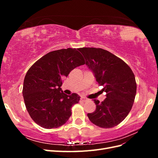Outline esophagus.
Returning <instances> with one entry per match:
<instances>
[{"instance_id": "esophagus-1", "label": "esophagus", "mask_w": 158, "mask_h": 158, "mask_svg": "<svg viewBox=\"0 0 158 158\" xmlns=\"http://www.w3.org/2000/svg\"><path fill=\"white\" fill-rule=\"evenodd\" d=\"M88 99L87 98H84V97H82L80 98V101L81 102H86V101H88Z\"/></svg>"}]
</instances>
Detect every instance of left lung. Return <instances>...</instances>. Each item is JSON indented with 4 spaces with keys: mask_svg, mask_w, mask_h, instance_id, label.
Listing matches in <instances>:
<instances>
[{
    "mask_svg": "<svg viewBox=\"0 0 158 158\" xmlns=\"http://www.w3.org/2000/svg\"><path fill=\"white\" fill-rule=\"evenodd\" d=\"M78 50L98 84L103 86L102 92H106L103 102L94 99L96 109L88 113L89 121L105 128L118 125L128 115L135 102V74L127 63L108 51L94 47H83Z\"/></svg>",
    "mask_w": 158,
    "mask_h": 158,
    "instance_id": "left-lung-1",
    "label": "left lung"
}]
</instances>
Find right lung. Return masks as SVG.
<instances>
[{
  "label": "right lung",
  "mask_w": 158,
  "mask_h": 158,
  "mask_svg": "<svg viewBox=\"0 0 158 158\" xmlns=\"http://www.w3.org/2000/svg\"><path fill=\"white\" fill-rule=\"evenodd\" d=\"M77 49L49 52L37 60L26 74L22 94L27 111L33 121L43 128L63 125L71 116L72 107L80 101L78 94L68 95L60 88L70 72L85 64Z\"/></svg>",
  "instance_id": "add662e5"
}]
</instances>
